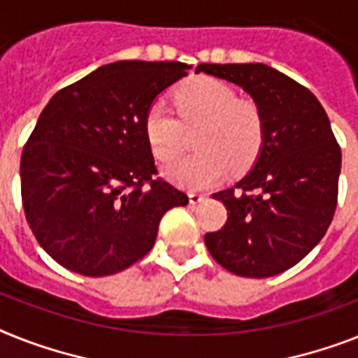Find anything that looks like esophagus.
<instances>
[{"mask_svg":"<svg viewBox=\"0 0 358 358\" xmlns=\"http://www.w3.org/2000/svg\"><path fill=\"white\" fill-rule=\"evenodd\" d=\"M188 199H190V205H199V203L206 201V196H203V194H196V192H190V194H188Z\"/></svg>","mask_w":358,"mask_h":358,"instance_id":"34e87169","label":"esophagus"}]
</instances>
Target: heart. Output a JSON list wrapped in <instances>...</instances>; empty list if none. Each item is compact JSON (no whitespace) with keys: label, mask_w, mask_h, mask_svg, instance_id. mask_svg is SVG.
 I'll use <instances>...</instances> for the list:
<instances>
[{"label":"heart","mask_w":358,"mask_h":358,"mask_svg":"<svg viewBox=\"0 0 358 358\" xmlns=\"http://www.w3.org/2000/svg\"><path fill=\"white\" fill-rule=\"evenodd\" d=\"M176 109L162 100L153 102L144 115V135L159 161L170 162L181 153L186 129L197 128L190 157L166 168L170 181L186 190H205L229 173L243 172L256 161L264 146L265 122L262 109L250 100L238 99L234 87L210 76L186 82L176 93Z\"/></svg>","instance_id":"obj_1"}]
</instances>
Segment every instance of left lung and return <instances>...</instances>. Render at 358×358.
<instances>
[{
    "label": "left lung",
    "mask_w": 358,
    "mask_h": 358,
    "mask_svg": "<svg viewBox=\"0 0 358 358\" xmlns=\"http://www.w3.org/2000/svg\"><path fill=\"white\" fill-rule=\"evenodd\" d=\"M196 73L239 85L265 122L250 172L212 194L229 220L205 236L206 249L238 276H276L317 247L335 214L342 153L331 124L311 91L265 64H199Z\"/></svg>",
    "instance_id": "obj_1"
}]
</instances>
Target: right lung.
<instances>
[{"instance_id":"add662e5","label":"right lung","mask_w":358,"mask_h":358,"mask_svg":"<svg viewBox=\"0 0 358 358\" xmlns=\"http://www.w3.org/2000/svg\"><path fill=\"white\" fill-rule=\"evenodd\" d=\"M181 62L122 60L49 100L22 153L27 223L62 267L109 276L152 250L164 212L188 203L157 173L144 115L186 76Z\"/></svg>"}]
</instances>
